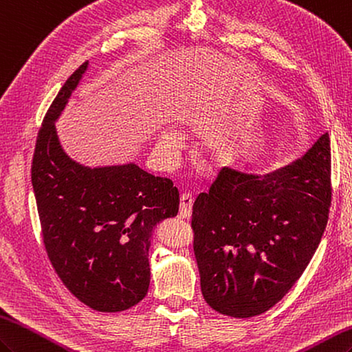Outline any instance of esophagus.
I'll return each mask as SVG.
<instances>
[{"instance_id": "34e87169", "label": "esophagus", "mask_w": 352, "mask_h": 352, "mask_svg": "<svg viewBox=\"0 0 352 352\" xmlns=\"http://www.w3.org/2000/svg\"><path fill=\"white\" fill-rule=\"evenodd\" d=\"M192 203H194V197L190 192H185L184 196H181V206H179V215H181V218L191 217Z\"/></svg>"}]
</instances>
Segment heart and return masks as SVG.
<instances>
[{
    "instance_id": "heart-1",
    "label": "heart",
    "mask_w": 352,
    "mask_h": 352,
    "mask_svg": "<svg viewBox=\"0 0 352 352\" xmlns=\"http://www.w3.org/2000/svg\"><path fill=\"white\" fill-rule=\"evenodd\" d=\"M182 144V137L179 132L173 128H167L166 131L161 134L160 138V151L161 155L166 156V158L171 160L179 151V147ZM218 152H220V156H229L233 152V144L226 142L220 147H218Z\"/></svg>"
}]
</instances>
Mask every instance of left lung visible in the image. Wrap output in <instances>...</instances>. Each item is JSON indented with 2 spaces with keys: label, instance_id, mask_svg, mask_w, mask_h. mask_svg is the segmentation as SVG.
<instances>
[{
  "label": "left lung",
  "instance_id": "left-lung-1",
  "mask_svg": "<svg viewBox=\"0 0 352 352\" xmlns=\"http://www.w3.org/2000/svg\"><path fill=\"white\" fill-rule=\"evenodd\" d=\"M329 134L268 175L224 167L192 205L203 298L218 314L252 318L283 298L314 257L331 203Z\"/></svg>",
  "mask_w": 352,
  "mask_h": 352
}]
</instances>
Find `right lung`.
Wrapping results in <instances>:
<instances>
[{"mask_svg":"<svg viewBox=\"0 0 352 352\" xmlns=\"http://www.w3.org/2000/svg\"><path fill=\"white\" fill-rule=\"evenodd\" d=\"M89 61L67 78L38 131L31 166L43 244L61 282L85 306L122 311L142 301L151 283L155 226L179 210V191L129 162L85 167L69 158L56 122Z\"/></svg>","mask_w":352,"mask_h":352,"instance_id":"right-lung-1","label":"right lung"}]
</instances>
